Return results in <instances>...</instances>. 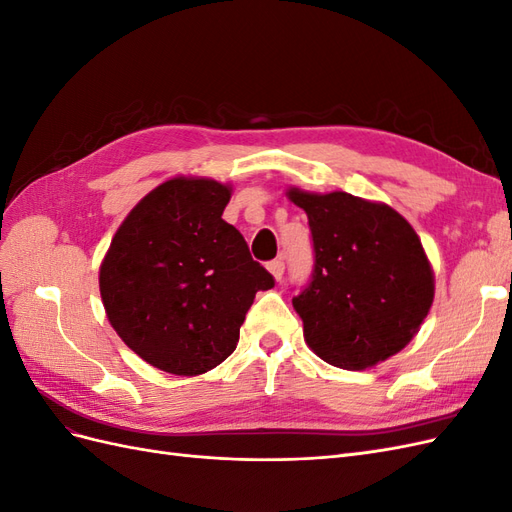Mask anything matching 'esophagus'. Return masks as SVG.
<instances>
[{
	"instance_id": "esophagus-1",
	"label": "esophagus",
	"mask_w": 512,
	"mask_h": 512,
	"mask_svg": "<svg viewBox=\"0 0 512 512\" xmlns=\"http://www.w3.org/2000/svg\"><path fill=\"white\" fill-rule=\"evenodd\" d=\"M267 269H269V273L275 277L277 282L282 280V275H284V260L282 258H275V260H271L269 265H267Z\"/></svg>"
}]
</instances>
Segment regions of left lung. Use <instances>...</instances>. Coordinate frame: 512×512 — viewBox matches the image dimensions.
<instances>
[{"label": "left lung", "mask_w": 512, "mask_h": 512, "mask_svg": "<svg viewBox=\"0 0 512 512\" xmlns=\"http://www.w3.org/2000/svg\"><path fill=\"white\" fill-rule=\"evenodd\" d=\"M307 213L316 265L292 299L305 344L322 361L363 371L404 350L427 318L436 277L425 247L393 207L348 192L288 188Z\"/></svg>", "instance_id": "1"}]
</instances>
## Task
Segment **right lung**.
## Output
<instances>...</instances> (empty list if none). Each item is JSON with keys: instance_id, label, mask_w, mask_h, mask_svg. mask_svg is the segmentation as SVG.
I'll use <instances>...</instances> for the list:
<instances>
[{"instance_id": "right-lung-1", "label": "right lung", "mask_w": 512, "mask_h": 512, "mask_svg": "<svg viewBox=\"0 0 512 512\" xmlns=\"http://www.w3.org/2000/svg\"><path fill=\"white\" fill-rule=\"evenodd\" d=\"M232 185L173 177L138 200L100 265L111 327L132 352L175 376H198L235 352L271 273L222 220Z\"/></svg>"}]
</instances>
